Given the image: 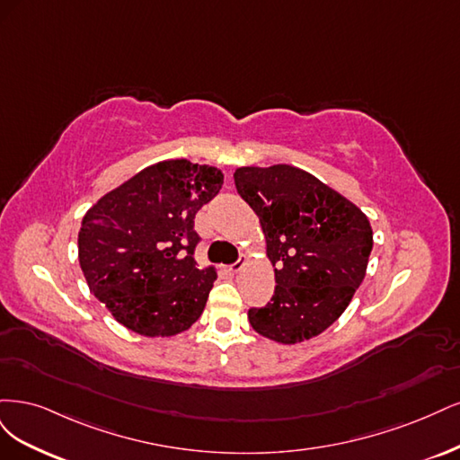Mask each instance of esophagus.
<instances>
[{"mask_svg":"<svg viewBox=\"0 0 460 460\" xmlns=\"http://www.w3.org/2000/svg\"><path fill=\"white\" fill-rule=\"evenodd\" d=\"M244 261H246V260H244V258L241 256V258H239V260H236L234 263L227 265V268H226V271H227V273H231V275H234V273H239V271L243 270V265H244Z\"/></svg>","mask_w":460,"mask_h":460,"instance_id":"1","label":"esophagus"}]
</instances>
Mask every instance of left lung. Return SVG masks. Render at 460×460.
<instances>
[{"instance_id": "obj_1", "label": "left lung", "mask_w": 460, "mask_h": 460, "mask_svg": "<svg viewBox=\"0 0 460 460\" xmlns=\"http://www.w3.org/2000/svg\"><path fill=\"white\" fill-rule=\"evenodd\" d=\"M239 195L260 217L275 268V294L248 309L258 334L298 344L327 331L365 279L373 229L367 216L300 168L244 166L233 173Z\"/></svg>"}]
</instances>
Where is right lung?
<instances>
[{
  "label": "right lung",
  "mask_w": 460,
  "mask_h": 460,
  "mask_svg": "<svg viewBox=\"0 0 460 460\" xmlns=\"http://www.w3.org/2000/svg\"><path fill=\"white\" fill-rule=\"evenodd\" d=\"M221 185L224 173L214 166L164 160L107 192L84 216L80 268L126 329L175 336L202 315L217 273L195 261V216Z\"/></svg>",
  "instance_id": "1"
}]
</instances>
